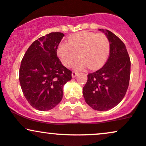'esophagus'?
Here are the masks:
<instances>
[{
    "mask_svg": "<svg viewBox=\"0 0 146 146\" xmlns=\"http://www.w3.org/2000/svg\"><path fill=\"white\" fill-rule=\"evenodd\" d=\"M78 75V72H75V71L72 72V77H73V78H75V77H76Z\"/></svg>",
    "mask_w": 146,
    "mask_h": 146,
    "instance_id": "esophagus-1",
    "label": "esophagus"
}]
</instances>
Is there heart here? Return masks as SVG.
Returning a JSON list of instances; mask_svg holds the SVG:
<instances>
[{"label":"heart","mask_w":146,"mask_h":146,"mask_svg":"<svg viewBox=\"0 0 146 146\" xmlns=\"http://www.w3.org/2000/svg\"><path fill=\"white\" fill-rule=\"evenodd\" d=\"M58 56L65 66L70 67L76 62V69L88 67L97 69L104 64L110 53V42L104 33L82 31L72 35L67 42L60 44Z\"/></svg>","instance_id":"obj_1"}]
</instances>
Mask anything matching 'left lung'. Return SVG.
Instances as JSON below:
<instances>
[{"instance_id": "obj_1", "label": "left lung", "mask_w": 146, "mask_h": 146, "mask_svg": "<svg viewBox=\"0 0 146 146\" xmlns=\"http://www.w3.org/2000/svg\"><path fill=\"white\" fill-rule=\"evenodd\" d=\"M106 35L110 42L109 57L103 67L88 73L83 88L87 104L100 111L111 109L121 102L130 76V60L124 43L109 30H106Z\"/></svg>"}]
</instances>
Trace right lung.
<instances>
[{
  "label": "right lung",
  "mask_w": 146,
  "mask_h": 146,
  "mask_svg": "<svg viewBox=\"0 0 146 146\" xmlns=\"http://www.w3.org/2000/svg\"><path fill=\"white\" fill-rule=\"evenodd\" d=\"M64 35L52 32L35 40L21 61L19 80L25 98L38 110H51L61 102L63 86L72 71L64 66L57 49Z\"/></svg>",
  "instance_id": "add662e5"
}]
</instances>
